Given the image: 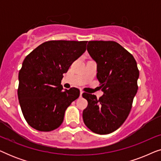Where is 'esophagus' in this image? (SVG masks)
I'll return each mask as SVG.
<instances>
[{"label":"esophagus","mask_w":161,"mask_h":161,"mask_svg":"<svg viewBox=\"0 0 161 161\" xmlns=\"http://www.w3.org/2000/svg\"><path fill=\"white\" fill-rule=\"evenodd\" d=\"M83 93V92L82 91V90H80V97H82Z\"/></svg>","instance_id":"1"}]
</instances>
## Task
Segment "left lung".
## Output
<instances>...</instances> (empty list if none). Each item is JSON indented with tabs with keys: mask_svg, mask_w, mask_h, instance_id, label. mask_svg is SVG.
Here are the masks:
<instances>
[{
	"mask_svg": "<svg viewBox=\"0 0 161 161\" xmlns=\"http://www.w3.org/2000/svg\"><path fill=\"white\" fill-rule=\"evenodd\" d=\"M87 51L97 63V78L103 95L83 93L88 106L83 119L94 133L105 135L122 125L130 111L138 90L137 63L127 50L114 41H89Z\"/></svg>",
	"mask_w": 161,
	"mask_h": 161,
	"instance_id": "1",
	"label": "left lung"
}]
</instances>
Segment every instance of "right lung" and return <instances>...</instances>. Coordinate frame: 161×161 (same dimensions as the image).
I'll list each match as a JSON object with an SVG mask.
<instances>
[{
  "label": "right lung",
  "instance_id": "obj_1",
  "mask_svg": "<svg viewBox=\"0 0 161 161\" xmlns=\"http://www.w3.org/2000/svg\"><path fill=\"white\" fill-rule=\"evenodd\" d=\"M87 41L45 42L24 59L19 72V103L28 124L39 131H52L63 122L66 109L80 90H63V74L86 51Z\"/></svg>",
  "mask_w": 161,
  "mask_h": 161
}]
</instances>
